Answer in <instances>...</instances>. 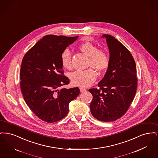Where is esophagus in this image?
Listing matches in <instances>:
<instances>
[{"instance_id": "34e87169", "label": "esophagus", "mask_w": 158, "mask_h": 158, "mask_svg": "<svg viewBox=\"0 0 158 158\" xmlns=\"http://www.w3.org/2000/svg\"><path fill=\"white\" fill-rule=\"evenodd\" d=\"M80 91H81V92H85V91H86V89H85V88H80Z\"/></svg>"}]
</instances>
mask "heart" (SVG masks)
I'll return each instance as SVG.
<instances>
[{
	"label": "heart",
	"instance_id": "heart-1",
	"mask_svg": "<svg viewBox=\"0 0 158 158\" xmlns=\"http://www.w3.org/2000/svg\"><path fill=\"white\" fill-rule=\"evenodd\" d=\"M79 50L89 57L88 66H92L98 71H103L108 67L110 57L105 51L98 49V47L89 41L83 43L79 47ZM61 63L63 68L70 69L72 67V54L69 49H65L61 54ZM72 83L77 86L86 88L97 79V73L92 69L83 71H76L70 75Z\"/></svg>",
	"mask_w": 158,
	"mask_h": 158
}]
</instances>
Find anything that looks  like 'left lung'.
<instances>
[{"label":"left lung","instance_id":"8db88e82","mask_svg":"<svg viewBox=\"0 0 158 158\" xmlns=\"http://www.w3.org/2000/svg\"><path fill=\"white\" fill-rule=\"evenodd\" d=\"M110 52V63L99 89L89 91L93 95L90 112L98 120H116L127 112L135 96L137 78L135 60L127 48L115 37L104 34Z\"/></svg>","mask_w":158,"mask_h":158}]
</instances>
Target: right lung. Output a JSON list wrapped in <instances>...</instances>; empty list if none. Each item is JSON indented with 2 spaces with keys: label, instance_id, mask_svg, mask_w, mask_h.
I'll return each mask as SVG.
<instances>
[{
  "label": "right lung",
  "instance_id": "right-lung-1",
  "mask_svg": "<svg viewBox=\"0 0 158 158\" xmlns=\"http://www.w3.org/2000/svg\"><path fill=\"white\" fill-rule=\"evenodd\" d=\"M77 38L78 36L45 35L22 60L21 89L25 101L38 118L47 123L65 117L70 102L80 93L77 87L60 89L69 83L63 75L61 54Z\"/></svg>",
  "mask_w": 158,
  "mask_h": 158
}]
</instances>
